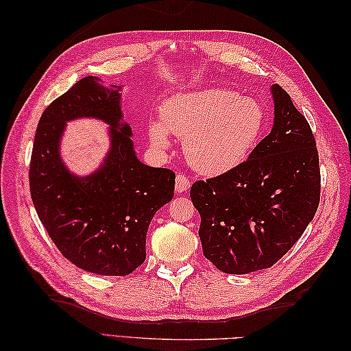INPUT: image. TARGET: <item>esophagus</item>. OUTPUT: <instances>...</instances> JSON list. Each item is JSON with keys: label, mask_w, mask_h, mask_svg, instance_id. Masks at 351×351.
Instances as JSON below:
<instances>
[{"label": "esophagus", "mask_w": 351, "mask_h": 351, "mask_svg": "<svg viewBox=\"0 0 351 351\" xmlns=\"http://www.w3.org/2000/svg\"><path fill=\"white\" fill-rule=\"evenodd\" d=\"M175 189L178 193H184L190 189V181L189 178H185L184 175H178L175 180Z\"/></svg>", "instance_id": "34e87169"}]
</instances>
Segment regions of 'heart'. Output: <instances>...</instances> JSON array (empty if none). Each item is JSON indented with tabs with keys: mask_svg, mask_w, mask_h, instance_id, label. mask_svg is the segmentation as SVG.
I'll use <instances>...</instances> for the list:
<instances>
[{
	"mask_svg": "<svg viewBox=\"0 0 351 351\" xmlns=\"http://www.w3.org/2000/svg\"><path fill=\"white\" fill-rule=\"evenodd\" d=\"M160 114L161 122L149 123L151 143L167 149L170 134L180 137L190 166L206 176L240 166L263 132L265 119L258 101L221 87L171 95L161 104Z\"/></svg>",
	"mask_w": 351,
	"mask_h": 351,
	"instance_id": "1",
	"label": "heart"
}]
</instances>
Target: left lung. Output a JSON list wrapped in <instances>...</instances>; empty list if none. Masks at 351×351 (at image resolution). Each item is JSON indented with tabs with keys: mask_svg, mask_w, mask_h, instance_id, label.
<instances>
[{
	"mask_svg": "<svg viewBox=\"0 0 351 351\" xmlns=\"http://www.w3.org/2000/svg\"><path fill=\"white\" fill-rule=\"evenodd\" d=\"M270 134L240 166L190 190L206 259L228 274L270 268L299 240L319 202V166L306 119L270 87Z\"/></svg>",
	"mask_w": 351,
	"mask_h": 351,
	"instance_id": "1",
	"label": "left lung"
}]
</instances>
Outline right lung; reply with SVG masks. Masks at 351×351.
I'll return each instance as SVG.
<instances>
[{"mask_svg":"<svg viewBox=\"0 0 351 351\" xmlns=\"http://www.w3.org/2000/svg\"><path fill=\"white\" fill-rule=\"evenodd\" d=\"M122 90L99 77L73 84L43 111L29 164L32 199L51 240L73 265L102 276H126L145 263L149 225L175 191L173 171L137 156ZM78 118L109 125V151L84 177L61 156L65 126Z\"/></svg>","mask_w":351,"mask_h":351,"instance_id":"1","label":"right lung"}]
</instances>
